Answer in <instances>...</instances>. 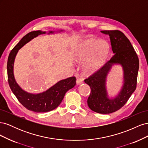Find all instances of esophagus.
Wrapping results in <instances>:
<instances>
[{"mask_svg": "<svg viewBox=\"0 0 148 148\" xmlns=\"http://www.w3.org/2000/svg\"><path fill=\"white\" fill-rule=\"evenodd\" d=\"M82 83H83V79L81 78L78 77L77 78V84H82Z\"/></svg>", "mask_w": 148, "mask_h": 148, "instance_id": "esophagus-1", "label": "esophagus"}]
</instances>
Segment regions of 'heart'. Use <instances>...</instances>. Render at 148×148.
Returning <instances> with one entry per match:
<instances>
[{"mask_svg": "<svg viewBox=\"0 0 148 148\" xmlns=\"http://www.w3.org/2000/svg\"><path fill=\"white\" fill-rule=\"evenodd\" d=\"M108 51L109 46L106 41L89 39L78 44L74 56L76 60L79 61H83L88 57L84 64V68L87 71H91L101 65Z\"/></svg>", "mask_w": 148, "mask_h": 148, "instance_id": "obj_1", "label": "heart"}]
</instances>
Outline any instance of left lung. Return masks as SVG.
Segmentation results:
<instances>
[{
  "label": "left lung",
  "instance_id": "left-lung-1",
  "mask_svg": "<svg viewBox=\"0 0 148 148\" xmlns=\"http://www.w3.org/2000/svg\"><path fill=\"white\" fill-rule=\"evenodd\" d=\"M109 35L114 55L110 60L84 79L91 88L88 98V105L95 112L107 114L114 112L126 104L136 88L139 70V59L130 41L122 31L119 30L101 31ZM114 63H119L124 70V83L121 92L114 99L107 96L105 80Z\"/></svg>",
  "mask_w": 148,
  "mask_h": 148
}]
</instances>
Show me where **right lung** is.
<instances>
[{
    "mask_svg": "<svg viewBox=\"0 0 148 148\" xmlns=\"http://www.w3.org/2000/svg\"><path fill=\"white\" fill-rule=\"evenodd\" d=\"M49 33L53 32L50 31ZM44 33L46 32L34 31L26 34L11 51L7 65L8 82L12 91L26 109L35 112H46L57 108L63 100L66 91L73 88L76 84V78L71 77L61 80L45 92L33 95L23 91L16 83L13 75V64L18 51L30 40L39 34Z\"/></svg>",
    "mask_w": 148,
    "mask_h": 148,
    "instance_id": "1",
    "label": "right lung"
}]
</instances>
